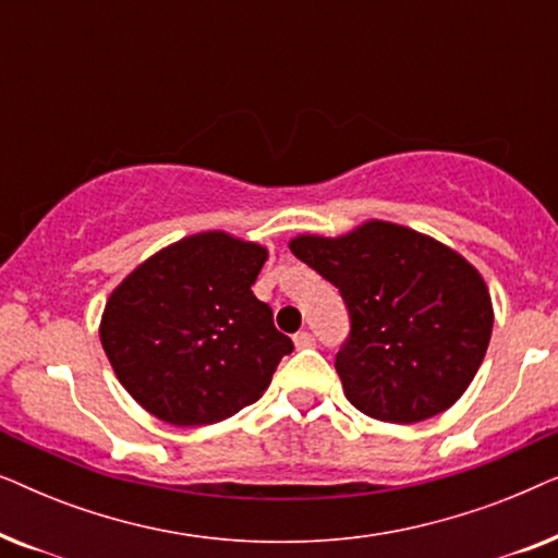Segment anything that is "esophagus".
Here are the masks:
<instances>
[{"instance_id": "1", "label": "esophagus", "mask_w": 558, "mask_h": 558, "mask_svg": "<svg viewBox=\"0 0 558 558\" xmlns=\"http://www.w3.org/2000/svg\"><path fill=\"white\" fill-rule=\"evenodd\" d=\"M294 345L300 348V350L312 348V345H315V338H312L310 332H296V335H294Z\"/></svg>"}]
</instances>
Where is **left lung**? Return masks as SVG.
<instances>
[{
  "instance_id": "obj_1",
  "label": "left lung",
  "mask_w": 558,
  "mask_h": 558,
  "mask_svg": "<svg viewBox=\"0 0 558 558\" xmlns=\"http://www.w3.org/2000/svg\"><path fill=\"white\" fill-rule=\"evenodd\" d=\"M289 248L348 304L353 327L335 368L357 411L416 424L468 391L495 315L483 274L462 254L376 218L335 239L300 233Z\"/></svg>"
}]
</instances>
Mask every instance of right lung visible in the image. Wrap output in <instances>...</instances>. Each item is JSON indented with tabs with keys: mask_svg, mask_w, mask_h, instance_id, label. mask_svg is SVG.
Returning <instances> with one entry per match:
<instances>
[{
	"mask_svg": "<svg viewBox=\"0 0 558 558\" xmlns=\"http://www.w3.org/2000/svg\"><path fill=\"white\" fill-rule=\"evenodd\" d=\"M266 258L262 243L201 231L121 279L98 335L144 411L172 426H208L262 399L294 348L251 292Z\"/></svg>",
	"mask_w": 558,
	"mask_h": 558,
	"instance_id": "add662e5",
	"label": "right lung"
}]
</instances>
